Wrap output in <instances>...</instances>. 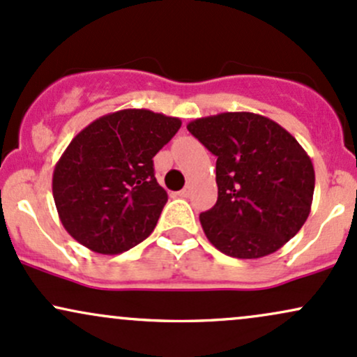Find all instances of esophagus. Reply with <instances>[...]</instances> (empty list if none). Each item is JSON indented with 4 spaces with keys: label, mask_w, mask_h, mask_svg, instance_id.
<instances>
[{
    "label": "esophagus",
    "mask_w": 357,
    "mask_h": 357,
    "mask_svg": "<svg viewBox=\"0 0 357 357\" xmlns=\"http://www.w3.org/2000/svg\"><path fill=\"white\" fill-rule=\"evenodd\" d=\"M190 195H191V184H186V186L179 191V196H181V198H188Z\"/></svg>",
    "instance_id": "obj_1"
}]
</instances>
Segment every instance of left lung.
Segmentation results:
<instances>
[{
    "label": "left lung",
    "instance_id": "8db88e82",
    "mask_svg": "<svg viewBox=\"0 0 357 357\" xmlns=\"http://www.w3.org/2000/svg\"><path fill=\"white\" fill-rule=\"evenodd\" d=\"M188 130L216 155L218 199L199 215L211 245L228 257L260 258L296 236L310 213L315 174L292 134L253 112L196 119Z\"/></svg>",
    "mask_w": 357,
    "mask_h": 357
}]
</instances>
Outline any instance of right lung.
Wrapping results in <instances>:
<instances>
[{
  "label": "right lung",
  "mask_w": 357,
  "mask_h": 357,
  "mask_svg": "<svg viewBox=\"0 0 357 357\" xmlns=\"http://www.w3.org/2000/svg\"><path fill=\"white\" fill-rule=\"evenodd\" d=\"M181 127L147 109L107 114L80 130L53 171L52 190L63 228L89 250L116 255L154 230L167 192L153 158Z\"/></svg>",
  "instance_id": "1"
}]
</instances>
